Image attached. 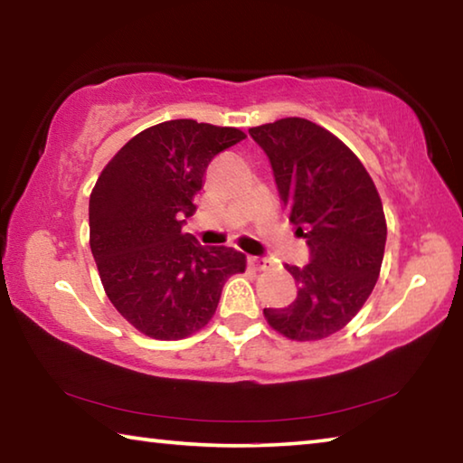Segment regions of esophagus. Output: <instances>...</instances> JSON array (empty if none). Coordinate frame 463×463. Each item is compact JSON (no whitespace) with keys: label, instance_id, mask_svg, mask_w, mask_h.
I'll return each mask as SVG.
<instances>
[{"label":"esophagus","instance_id":"obj_1","mask_svg":"<svg viewBox=\"0 0 463 463\" xmlns=\"http://www.w3.org/2000/svg\"><path fill=\"white\" fill-rule=\"evenodd\" d=\"M268 260H263V257H249V265L253 269H257V271H261V269H265L268 268Z\"/></svg>","mask_w":463,"mask_h":463}]
</instances>
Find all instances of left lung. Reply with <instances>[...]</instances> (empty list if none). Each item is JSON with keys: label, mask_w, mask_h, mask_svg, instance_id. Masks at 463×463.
Segmentation results:
<instances>
[{"label": "left lung", "mask_w": 463, "mask_h": 463, "mask_svg": "<svg viewBox=\"0 0 463 463\" xmlns=\"http://www.w3.org/2000/svg\"><path fill=\"white\" fill-rule=\"evenodd\" d=\"M249 135L268 155L289 222L310 249L308 265H286L296 300L263 315L292 341L325 339L362 310L378 281L386 247L380 194L354 151L315 122L281 118Z\"/></svg>", "instance_id": "8db88e82"}]
</instances>
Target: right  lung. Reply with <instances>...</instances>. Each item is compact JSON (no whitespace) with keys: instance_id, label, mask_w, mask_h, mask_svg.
Masks as SVG:
<instances>
[{"instance_id":"right-lung-1","label":"right lung","mask_w":463,"mask_h":463,"mask_svg":"<svg viewBox=\"0 0 463 463\" xmlns=\"http://www.w3.org/2000/svg\"><path fill=\"white\" fill-rule=\"evenodd\" d=\"M245 132L169 120L138 132L90 195V247L109 302L146 336L177 341L214 317L222 286L247 268L231 247L184 232L210 161Z\"/></svg>"}]
</instances>
